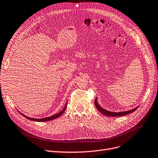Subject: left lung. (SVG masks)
I'll return each mask as SVG.
<instances>
[{
	"label": "left lung",
	"mask_w": 158,
	"mask_h": 158,
	"mask_svg": "<svg viewBox=\"0 0 158 158\" xmlns=\"http://www.w3.org/2000/svg\"><path fill=\"white\" fill-rule=\"evenodd\" d=\"M97 98L95 99V105L96 108H97L98 110L101 112L102 114L106 115L107 116H111V117H118V116H123V115H127L130 113H132L133 112H134L135 110L138 108V107H135L134 109L131 110H128V111H125V112H110V111H107L106 110L103 109L102 107H101L99 104L97 102Z\"/></svg>",
	"instance_id": "left-lung-1"
}]
</instances>
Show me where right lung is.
<instances>
[{"mask_svg": "<svg viewBox=\"0 0 158 158\" xmlns=\"http://www.w3.org/2000/svg\"><path fill=\"white\" fill-rule=\"evenodd\" d=\"M66 105H67V102H66V105H65V106H64V109L62 111H60V112H59V113H57V114H55V115H52V116H50V117H48V118H42V119H35V118H29V117H28V116H26L25 115L23 114L22 113H20V112H19V113H20V114H21L22 115H23L24 117H25L26 118L28 119H30V120L35 121H38V122H44V121H51V120H53V119H56V118H59V116H60L61 115H62V114L64 112L65 110H66Z\"/></svg>", "mask_w": 158, "mask_h": 158, "instance_id": "add662e5", "label": "right lung"}]
</instances>
